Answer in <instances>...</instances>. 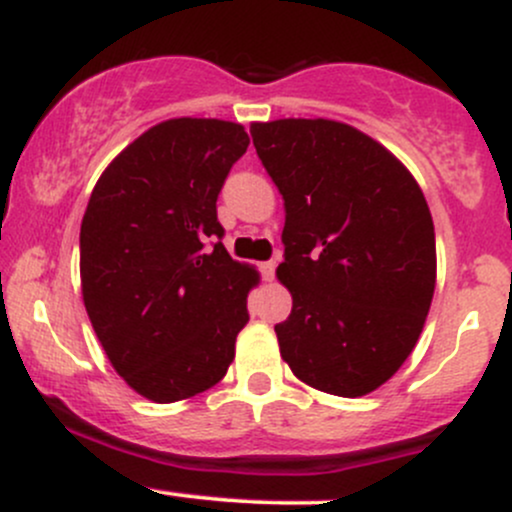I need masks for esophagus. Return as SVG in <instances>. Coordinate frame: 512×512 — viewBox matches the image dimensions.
<instances>
[{"label":"esophagus","instance_id":"obj_1","mask_svg":"<svg viewBox=\"0 0 512 512\" xmlns=\"http://www.w3.org/2000/svg\"><path fill=\"white\" fill-rule=\"evenodd\" d=\"M274 269H276V262L274 260H267L260 264V274L264 281H272L274 279Z\"/></svg>","mask_w":512,"mask_h":512}]
</instances>
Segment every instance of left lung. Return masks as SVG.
Segmentation results:
<instances>
[{"label": "left lung", "mask_w": 512, "mask_h": 512, "mask_svg": "<svg viewBox=\"0 0 512 512\" xmlns=\"http://www.w3.org/2000/svg\"><path fill=\"white\" fill-rule=\"evenodd\" d=\"M252 144L284 199L281 284L293 308L274 325L303 383L361 397L416 346L436 289L426 197L385 146L334 120L252 125Z\"/></svg>", "instance_id": "1"}]
</instances>
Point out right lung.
<instances>
[{
	"label": "right lung",
	"instance_id": "1",
	"mask_svg": "<svg viewBox=\"0 0 512 512\" xmlns=\"http://www.w3.org/2000/svg\"><path fill=\"white\" fill-rule=\"evenodd\" d=\"M248 132L180 117L105 168L81 221V293L105 354L158 404L209 390L236 356L255 269L223 248L216 199Z\"/></svg>",
	"mask_w": 512,
	"mask_h": 512
}]
</instances>
